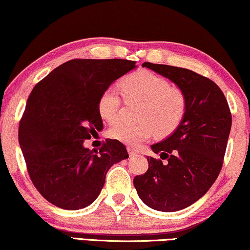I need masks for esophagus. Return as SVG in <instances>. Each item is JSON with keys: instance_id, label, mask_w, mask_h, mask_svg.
Instances as JSON below:
<instances>
[{"instance_id": "1", "label": "esophagus", "mask_w": 250, "mask_h": 250, "mask_svg": "<svg viewBox=\"0 0 250 250\" xmlns=\"http://www.w3.org/2000/svg\"><path fill=\"white\" fill-rule=\"evenodd\" d=\"M128 152H129V156L130 157H135V156H137V151L136 150H134V148L132 147H128Z\"/></svg>"}]
</instances>
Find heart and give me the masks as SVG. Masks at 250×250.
Instances as JSON below:
<instances>
[{
    "mask_svg": "<svg viewBox=\"0 0 250 250\" xmlns=\"http://www.w3.org/2000/svg\"><path fill=\"white\" fill-rule=\"evenodd\" d=\"M125 99L143 100L138 118L141 123L118 122L108 130L110 138L137 146L157 132L168 136L174 132L185 119L188 100L183 90L172 86L163 76L143 69L125 77L120 83ZM121 93L116 86H108L98 99V113L108 123L115 122L121 112Z\"/></svg>",
    "mask_w": 250,
    "mask_h": 250,
    "instance_id": "1",
    "label": "heart"
}]
</instances>
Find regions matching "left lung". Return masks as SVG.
<instances>
[{
  "label": "left lung",
  "instance_id": "1",
  "mask_svg": "<svg viewBox=\"0 0 250 250\" xmlns=\"http://www.w3.org/2000/svg\"><path fill=\"white\" fill-rule=\"evenodd\" d=\"M143 67L174 82L188 100L187 113L178 129L151 146L160 158L147 157V170L134 179L137 194L147 207L173 212L200 200L217 180L232 114L223 91L209 78L172 65L144 62Z\"/></svg>",
  "mask_w": 250,
  "mask_h": 250
}]
</instances>
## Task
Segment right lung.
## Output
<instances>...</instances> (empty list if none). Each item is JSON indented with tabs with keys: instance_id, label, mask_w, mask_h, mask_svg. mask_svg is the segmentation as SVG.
Instances as JSON below:
<instances>
[{
	"instance_id": "add662e5",
	"label": "right lung",
	"mask_w": 250,
	"mask_h": 250,
	"mask_svg": "<svg viewBox=\"0 0 250 250\" xmlns=\"http://www.w3.org/2000/svg\"><path fill=\"white\" fill-rule=\"evenodd\" d=\"M136 62L75 59L41 80L28 96L18 140L31 181L55 207L78 210L98 197L106 173L127 159L121 142L106 140L98 151L83 146L103 129L98 99Z\"/></svg>"
}]
</instances>
